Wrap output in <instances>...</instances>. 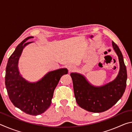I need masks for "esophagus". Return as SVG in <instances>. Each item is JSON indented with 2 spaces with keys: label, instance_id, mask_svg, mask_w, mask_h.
Here are the masks:
<instances>
[{
  "label": "esophagus",
  "instance_id": "obj_1",
  "mask_svg": "<svg viewBox=\"0 0 132 132\" xmlns=\"http://www.w3.org/2000/svg\"><path fill=\"white\" fill-rule=\"evenodd\" d=\"M68 69H69V71H72L73 70H74L75 69V66L72 65V64H69L68 66Z\"/></svg>",
  "mask_w": 132,
  "mask_h": 132
}]
</instances>
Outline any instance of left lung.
Segmentation results:
<instances>
[{
	"mask_svg": "<svg viewBox=\"0 0 132 132\" xmlns=\"http://www.w3.org/2000/svg\"><path fill=\"white\" fill-rule=\"evenodd\" d=\"M112 44L119 62V73L113 81L104 86H95L84 75L78 73H70L77 104L91 112H102L111 108L121 98L126 89L127 70L123 57L117 45L113 41Z\"/></svg>",
	"mask_w": 132,
	"mask_h": 132,
	"instance_id": "obj_1",
	"label": "left lung"
}]
</instances>
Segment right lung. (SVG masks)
<instances>
[{
	"instance_id": "obj_1",
	"label": "right lung",
	"mask_w": 132,
	"mask_h": 132,
	"mask_svg": "<svg viewBox=\"0 0 132 132\" xmlns=\"http://www.w3.org/2000/svg\"><path fill=\"white\" fill-rule=\"evenodd\" d=\"M28 37L18 45L10 57L6 69L5 85L11 102L27 114L38 115L50 106L53 92L61 77L68 74L66 68L49 71L37 82H29L20 73L18 64L23 49L33 42Z\"/></svg>"
}]
</instances>
